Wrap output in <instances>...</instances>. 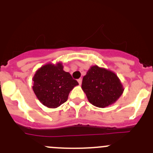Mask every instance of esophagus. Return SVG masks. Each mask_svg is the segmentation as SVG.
<instances>
[{"label":"esophagus","mask_w":153,"mask_h":153,"mask_svg":"<svg viewBox=\"0 0 153 153\" xmlns=\"http://www.w3.org/2000/svg\"><path fill=\"white\" fill-rule=\"evenodd\" d=\"M78 84H79V85H81V83H82V79H81V78H79V79L78 80Z\"/></svg>","instance_id":"esophagus-1"}]
</instances>
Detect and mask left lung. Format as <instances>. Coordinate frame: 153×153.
<instances>
[{"mask_svg":"<svg viewBox=\"0 0 153 153\" xmlns=\"http://www.w3.org/2000/svg\"><path fill=\"white\" fill-rule=\"evenodd\" d=\"M81 88L92 105L104 108L114 103L124 91L119 78L112 71L94 65L82 80Z\"/></svg>","mask_w":153,"mask_h":153,"instance_id":"obj_1","label":"left lung"}]
</instances>
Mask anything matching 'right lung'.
Here are the masks:
<instances>
[{
  "mask_svg": "<svg viewBox=\"0 0 153 153\" xmlns=\"http://www.w3.org/2000/svg\"><path fill=\"white\" fill-rule=\"evenodd\" d=\"M33 91L40 102L48 108H56L66 102L78 81L63 70L61 62L41 66L33 77Z\"/></svg>",
  "mask_w": 153,
  "mask_h": 153,
  "instance_id": "add662e5",
  "label": "right lung"
}]
</instances>
